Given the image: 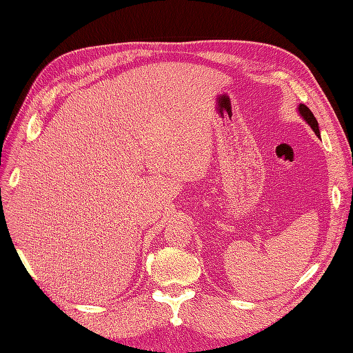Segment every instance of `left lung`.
Returning <instances> with one entry per match:
<instances>
[{"instance_id":"8db88e82","label":"left lung","mask_w":353,"mask_h":353,"mask_svg":"<svg viewBox=\"0 0 353 353\" xmlns=\"http://www.w3.org/2000/svg\"><path fill=\"white\" fill-rule=\"evenodd\" d=\"M297 110H299V113H301V116L303 117V119L306 121V123L312 128L314 130V132L319 137V128H318V122H316V119H315V116H314V113L309 110V108H306L305 104H299V108H297Z\"/></svg>"}]
</instances>
